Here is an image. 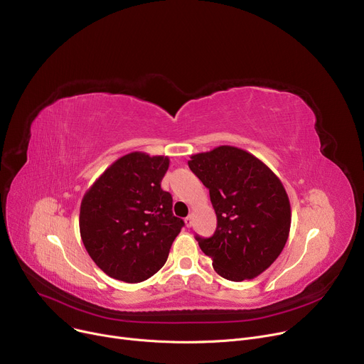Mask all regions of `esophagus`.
<instances>
[{"label": "esophagus", "mask_w": 364, "mask_h": 364, "mask_svg": "<svg viewBox=\"0 0 364 364\" xmlns=\"http://www.w3.org/2000/svg\"><path fill=\"white\" fill-rule=\"evenodd\" d=\"M184 223H186V225H187V227H192V225H193V215H192V214H190L188 217H186Z\"/></svg>", "instance_id": "34e87169"}]
</instances>
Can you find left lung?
<instances>
[{
	"mask_svg": "<svg viewBox=\"0 0 364 364\" xmlns=\"http://www.w3.org/2000/svg\"><path fill=\"white\" fill-rule=\"evenodd\" d=\"M188 168L209 188L217 214L211 237L196 236L224 279L259 276L283 251L291 230V203L274 172L250 151L218 146L190 156Z\"/></svg>",
	"mask_w": 364,
	"mask_h": 364,
	"instance_id": "left-lung-1",
	"label": "left lung"
}]
</instances>
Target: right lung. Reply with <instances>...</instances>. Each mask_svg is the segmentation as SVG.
<instances>
[{
  "instance_id": "obj_1",
  "label": "right lung",
  "mask_w": 364,
  "mask_h": 364,
  "mask_svg": "<svg viewBox=\"0 0 364 364\" xmlns=\"http://www.w3.org/2000/svg\"><path fill=\"white\" fill-rule=\"evenodd\" d=\"M168 156L132 151L114 161L87 190L80 232L91 259L107 276L139 283L158 273L184 221L161 188Z\"/></svg>"
}]
</instances>
